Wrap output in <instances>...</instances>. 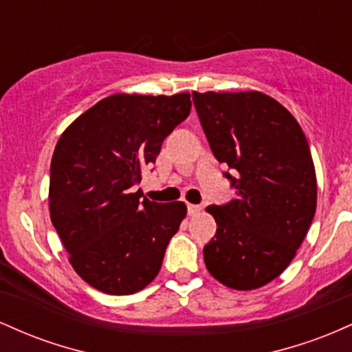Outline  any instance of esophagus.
<instances>
[{
  "label": "esophagus",
  "mask_w": 352,
  "mask_h": 352,
  "mask_svg": "<svg viewBox=\"0 0 352 352\" xmlns=\"http://www.w3.org/2000/svg\"><path fill=\"white\" fill-rule=\"evenodd\" d=\"M187 210H188V215H197V213L200 212V205L187 204Z\"/></svg>",
  "instance_id": "1"
}]
</instances>
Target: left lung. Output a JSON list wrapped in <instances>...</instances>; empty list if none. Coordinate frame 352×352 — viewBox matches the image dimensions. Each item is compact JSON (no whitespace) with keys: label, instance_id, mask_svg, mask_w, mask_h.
<instances>
[{"label":"left lung","instance_id":"8db88e82","mask_svg":"<svg viewBox=\"0 0 352 352\" xmlns=\"http://www.w3.org/2000/svg\"><path fill=\"white\" fill-rule=\"evenodd\" d=\"M210 148L235 188L210 205L217 233L204 258L213 278L233 289H256L292 263L316 212V173L298 120L258 91L193 92Z\"/></svg>","mask_w":352,"mask_h":352}]
</instances>
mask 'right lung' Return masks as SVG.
<instances>
[{"label": "right lung", "instance_id": "1", "mask_svg": "<svg viewBox=\"0 0 352 352\" xmlns=\"http://www.w3.org/2000/svg\"><path fill=\"white\" fill-rule=\"evenodd\" d=\"M190 94H114L59 137L51 160L50 212L76 273L107 294L144 289L184 220V201L140 200V173L190 114Z\"/></svg>", "mask_w": 352, "mask_h": 352}]
</instances>
